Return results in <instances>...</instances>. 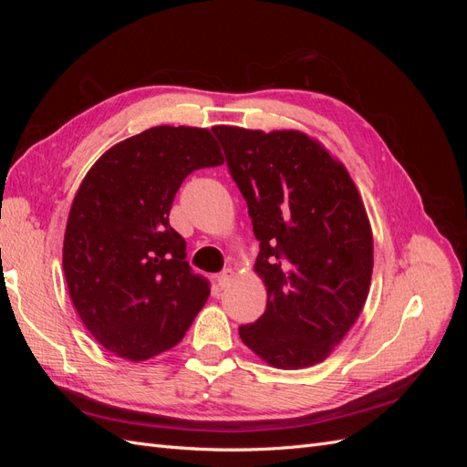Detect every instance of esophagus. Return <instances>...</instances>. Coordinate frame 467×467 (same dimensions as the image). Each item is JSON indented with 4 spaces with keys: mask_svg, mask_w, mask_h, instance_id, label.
Listing matches in <instances>:
<instances>
[{
    "mask_svg": "<svg viewBox=\"0 0 467 467\" xmlns=\"http://www.w3.org/2000/svg\"><path fill=\"white\" fill-rule=\"evenodd\" d=\"M234 276H235V273L232 271V268H225L223 273H220V275H218V286H220V288L230 286V282L234 280Z\"/></svg>",
    "mask_w": 467,
    "mask_h": 467,
    "instance_id": "esophagus-1",
    "label": "esophagus"
}]
</instances>
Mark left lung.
I'll return each instance as SVG.
<instances>
[{
  "label": "left lung",
  "mask_w": 467,
  "mask_h": 467,
  "mask_svg": "<svg viewBox=\"0 0 467 467\" xmlns=\"http://www.w3.org/2000/svg\"><path fill=\"white\" fill-rule=\"evenodd\" d=\"M247 201L261 251L265 314L239 327L266 364L300 370L327 358L368 298L374 239L347 167L300 130L214 126Z\"/></svg>",
  "instance_id": "1"
}]
</instances>
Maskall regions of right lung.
Instances as JSON below:
<instances>
[{
    "mask_svg": "<svg viewBox=\"0 0 467 467\" xmlns=\"http://www.w3.org/2000/svg\"><path fill=\"white\" fill-rule=\"evenodd\" d=\"M223 155L208 129L153 126L109 148L88 171L66 223L69 298L95 341L140 362L173 348L206 304L171 225L181 182Z\"/></svg>",
    "mask_w": 467,
    "mask_h": 467,
    "instance_id": "add662e5",
    "label": "right lung"
}]
</instances>
